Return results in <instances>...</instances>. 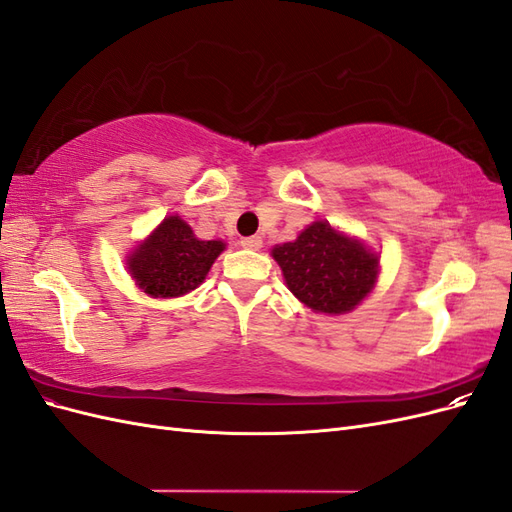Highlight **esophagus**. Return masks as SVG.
<instances>
[{
	"mask_svg": "<svg viewBox=\"0 0 512 512\" xmlns=\"http://www.w3.org/2000/svg\"><path fill=\"white\" fill-rule=\"evenodd\" d=\"M241 247H245V250H260L262 239L260 237H245V239H241Z\"/></svg>",
	"mask_w": 512,
	"mask_h": 512,
	"instance_id": "obj_1",
	"label": "esophagus"
}]
</instances>
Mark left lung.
<instances>
[{"instance_id": "8db88e82", "label": "left lung", "mask_w": 512, "mask_h": 512, "mask_svg": "<svg viewBox=\"0 0 512 512\" xmlns=\"http://www.w3.org/2000/svg\"><path fill=\"white\" fill-rule=\"evenodd\" d=\"M294 297L324 314H346L376 284L378 256L327 222L307 226L297 241L273 247Z\"/></svg>"}]
</instances>
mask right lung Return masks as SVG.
Returning a JSON list of instances; mask_svg holds the SVG:
<instances>
[{
	"instance_id": "right-lung-1",
	"label": "right lung",
	"mask_w": 512,
	"mask_h": 512,
	"mask_svg": "<svg viewBox=\"0 0 512 512\" xmlns=\"http://www.w3.org/2000/svg\"><path fill=\"white\" fill-rule=\"evenodd\" d=\"M222 250V241H200L179 215H170L136 247L128 269L151 297H181L205 280Z\"/></svg>"
}]
</instances>
